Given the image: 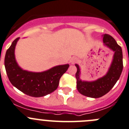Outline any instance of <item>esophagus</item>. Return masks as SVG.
<instances>
[{
  "label": "esophagus",
  "instance_id": "34e87169",
  "mask_svg": "<svg viewBox=\"0 0 129 129\" xmlns=\"http://www.w3.org/2000/svg\"><path fill=\"white\" fill-rule=\"evenodd\" d=\"M78 58H73L71 60V63H72V64H74V63H76L77 62H78Z\"/></svg>",
  "mask_w": 129,
  "mask_h": 129
}]
</instances>
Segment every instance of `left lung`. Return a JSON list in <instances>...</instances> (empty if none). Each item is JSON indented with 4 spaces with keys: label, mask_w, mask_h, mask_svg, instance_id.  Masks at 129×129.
<instances>
[{
    "label": "left lung",
    "mask_w": 129,
    "mask_h": 129,
    "mask_svg": "<svg viewBox=\"0 0 129 129\" xmlns=\"http://www.w3.org/2000/svg\"><path fill=\"white\" fill-rule=\"evenodd\" d=\"M103 42L106 46L115 51L113 60L108 73L103 78L94 81H82L79 79L80 69L76 64L77 72V89L83 95L92 98H99L109 92L116 84L123 70V54L121 46L117 44L113 37L109 34L103 36Z\"/></svg>",
    "instance_id": "obj_1"
}]
</instances>
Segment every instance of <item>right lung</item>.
Segmentation results:
<instances>
[{"mask_svg":"<svg viewBox=\"0 0 129 129\" xmlns=\"http://www.w3.org/2000/svg\"><path fill=\"white\" fill-rule=\"evenodd\" d=\"M19 39L18 37L14 39L5 55V68L10 82L23 93L31 97H43L54 92L69 65L55 66L42 73L23 70L16 63L14 56V49Z\"/></svg>","mask_w":129,"mask_h":129,"instance_id":"add662e5","label":"right lung"}]
</instances>
